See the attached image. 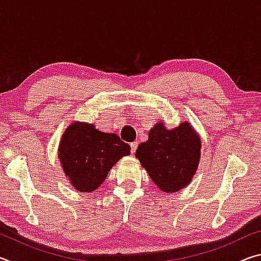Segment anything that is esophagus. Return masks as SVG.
<instances>
[{
  "label": "esophagus",
  "mask_w": 261,
  "mask_h": 261,
  "mask_svg": "<svg viewBox=\"0 0 261 261\" xmlns=\"http://www.w3.org/2000/svg\"><path fill=\"white\" fill-rule=\"evenodd\" d=\"M130 146H131V153L135 154L137 147H138V141H134V143H131Z\"/></svg>",
  "instance_id": "esophagus-1"
}]
</instances>
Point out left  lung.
<instances>
[{"instance_id": "left-lung-1", "label": "left lung", "mask_w": 261, "mask_h": 261, "mask_svg": "<svg viewBox=\"0 0 261 261\" xmlns=\"http://www.w3.org/2000/svg\"><path fill=\"white\" fill-rule=\"evenodd\" d=\"M201 140L189 122L167 129L158 122L141 143L136 158L154 184L166 193L180 191L193 178L200 161Z\"/></svg>"}]
</instances>
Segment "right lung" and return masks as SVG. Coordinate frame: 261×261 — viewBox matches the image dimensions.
Wrapping results in <instances>:
<instances>
[{
    "mask_svg": "<svg viewBox=\"0 0 261 261\" xmlns=\"http://www.w3.org/2000/svg\"><path fill=\"white\" fill-rule=\"evenodd\" d=\"M129 144L116 134L99 131L86 122H72L59 145L61 167L79 192H93L116 162L130 154Z\"/></svg>",
    "mask_w": 261,
    "mask_h": 261,
    "instance_id": "1",
    "label": "right lung"
}]
</instances>
